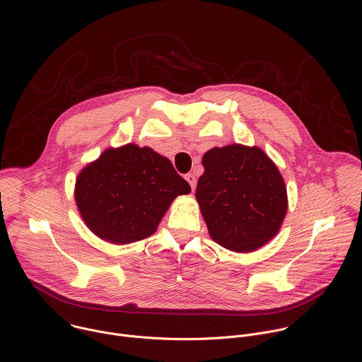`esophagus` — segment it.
<instances>
[{"instance_id": "1", "label": "esophagus", "mask_w": 362, "mask_h": 362, "mask_svg": "<svg viewBox=\"0 0 362 362\" xmlns=\"http://www.w3.org/2000/svg\"><path fill=\"white\" fill-rule=\"evenodd\" d=\"M185 179L189 182L192 190H194V187H196V176H194L193 173H187V175L185 176Z\"/></svg>"}]
</instances>
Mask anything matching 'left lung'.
<instances>
[{
  "label": "left lung",
  "instance_id": "8db88e82",
  "mask_svg": "<svg viewBox=\"0 0 362 362\" xmlns=\"http://www.w3.org/2000/svg\"><path fill=\"white\" fill-rule=\"evenodd\" d=\"M196 200L211 238L221 246L247 253L279 232L288 211L285 180L268 154L239 143L203 154Z\"/></svg>",
  "mask_w": 362,
  "mask_h": 362
}]
</instances>
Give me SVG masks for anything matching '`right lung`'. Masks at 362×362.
Wrapping results in <instances>:
<instances>
[{
  "instance_id": "obj_1",
  "label": "right lung",
  "mask_w": 362,
  "mask_h": 362,
  "mask_svg": "<svg viewBox=\"0 0 362 362\" xmlns=\"http://www.w3.org/2000/svg\"><path fill=\"white\" fill-rule=\"evenodd\" d=\"M190 193L172 162L151 147H109L81 169L74 199L81 219L100 239L127 245L156 232L172 202Z\"/></svg>"
}]
</instances>
